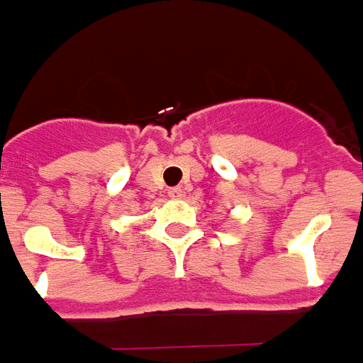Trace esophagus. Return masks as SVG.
Returning <instances> with one entry per match:
<instances>
[{
  "mask_svg": "<svg viewBox=\"0 0 363 363\" xmlns=\"http://www.w3.org/2000/svg\"><path fill=\"white\" fill-rule=\"evenodd\" d=\"M169 194H171L172 199H181L182 189H181V186H174V189H171V191H169Z\"/></svg>",
  "mask_w": 363,
  "mask_h": 363,
  "instance_id": "1",
  "label": "esophagus"
}]
</instances>
